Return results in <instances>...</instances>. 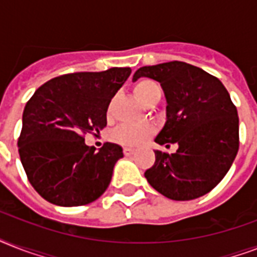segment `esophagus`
I'll return each mask as SVG.
<instances>
[{
	"mask_svg": "<svg viewBox=\"0 0 257 257\" xmlns=\"http://www.w3.org/2000/svg\"><path fill=\"white\" fill-rule=\"evenodd\" d=\"M124 155L126 157L132 156V155H133V149L132 148H124Z\"/></svg>",
	"mask_w": 257,
	"mask_h": 257,
	"instance_id": "34e87169",
	"label": "esophagus"
}]
</instances>
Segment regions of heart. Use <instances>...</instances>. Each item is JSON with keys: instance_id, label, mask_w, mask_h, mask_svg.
<instances>
[{"instance_id": "b5f03b06", "label": "heart", "mask_w": 257, "mask_h": 257, "mask_svg": "<svg viewBox=\"0 0 257 257\" xmlns=\"http://www.w3.org/2000/svg\"><path fill=\"white\" fill-rule=\"evenodd\" d=\"M133 92L137 98L144 104H149L156 97H160V88L156 82L149 78H141L140 81H137L133 86ZM153 133H155V126L148 122L122 124L113 131L112 140L121 145H125V147L135 148V147H139L145 143Z\"/></svg>"}]
</instances>
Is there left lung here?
<instances>
[{"label": "left lung", "mask_w": 257, "mask_h": 257, "mask_svg": "<svg viewBox=\"0 0 257 257\" xmlns=\"http://www.w3.org/2000/svg\"><path fill=\"white\" fill-rule=\"evenodd\" d=\"M160 82L167 97V122L157 144H177L176 153L156 151L145 177L172 200H193L211 192L227 175L239 151V116L219 78L183 61L143 66L133 80Z\"/></svg>", "instance_id": "8db88e82"}]
</instances>
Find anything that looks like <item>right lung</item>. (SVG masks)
I'll use <instances>...</instances> for the list:
<instances>
[{
	"label": "right lung",
	"instance_id": "add662e5",
	"mask_svg": "<svg viewBox=\"0 0 257 257\" xmlns=\"http://www.w3.org/2000/svg\"><path fill=\"white\" fill-rule=\"evenodd\" d=\"M131 72L110 68L62 74L26 102L18 153L29 183L46 201L78 207L106 191L122 148L105 143L96 152L85 144V135L106 126L109 104Z\"/></svg>",
	"mask_w": 257,
	"mask_h": 257
}]
</instances>
